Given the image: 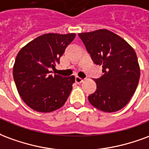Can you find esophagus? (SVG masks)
I'll return each mask as SVG.
<instances>
[{
  "mask_svg": "<svg viewBox=\"0 0 149 149\" xmlns=\"http://www.w3.org/2000/svg\"><path fill=\"white\" fill-rule=\"evenodd\" d=\"M75 81H76V82H77V83H81V82H83V79H82V78H80L79 76H76Z\"/></svg>",
  "mask_w": 149,
  "mask_h": 149,
  "instance_id": "34e87169",
  "label": "esophagus"
}]
</instances>
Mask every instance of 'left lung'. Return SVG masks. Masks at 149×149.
Returning <instances> with one entry per match:
<instances>
[{
    "label": "left lung",
    "instance_id": "obj_1",
    "mask_svg": "<svg viewBox=\"0 0 149 149\" xmlns=\"http://www.w3.org/2000/svg\"><path fill=\"white\" fill-rule=\"evenodd\" d=\"M79 36L94 63L102 66L104 73L95 79L97 90L88 97L89 102L103 112L120 110L138 85L141 70L135 51L124 39L106 29Z\"/></svg>",
    "mask_w": 149,
    "mask_h": 149
}]
</instances>
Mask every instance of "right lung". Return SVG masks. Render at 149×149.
Masks as SVG:
<instances>
[{
  "label": "right lung",
  "instance_id": "right-lung-1",
  "mask_svg": "<svg viewBox=\"0 0 149 149\" xmlns=\"http://www.w3.org/2000/svg\"><path fill=\"white\" fill-rule=\"evenodd\" d=\"M75 33L43 34L31 40L18 52L13 66V79L22 100L41 113L55 111L67 100L74 76L52 74L51 68L60 63Z\"/></svg>",
  "mask_w": 149,
  "mask_h": 149
}]
</instances>
